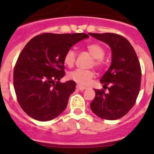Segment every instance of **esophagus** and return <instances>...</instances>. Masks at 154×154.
Listing matches in <instances>:
<instances>
[{"label": "esophagus", "mask_w": 154, "mask_h": 154, "mask_svg": "<svg viewBox=\"0 0 154 154\" xmlns=\"http://www.w3.org/2000/svg\"><path fill=\"white\" fill-rule=\"evenodd\" d=\"M77 89L80 90V91H83V90L86 89V87L83 86H80V85H77Z\"/></svg>", "instance_id": "34e87169"}]
</instances>
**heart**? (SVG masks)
<instances>
[{
    "mask_svg": "<svg viewBox=\"0 0 154 154\" xmlns=\"http://www.w3.org/2000/svg\"><path fill=\"white\" fill-rule=\"evenodd\" d=\"M86 49L88 53L94 57V62H92V65H94L97 67H101L103 63V58L105 55L104 48L100 44L93 43V44L88 45L86 46ZM76 57H77V54L74 50H68L64 56L65 64L67 65L68 67L74 66ZM94 74L92 71L78 68V69L71 71L68 74V78L78 84L85 86V85L88 84L90 80L94 77Z\"/></svg>",
    "mask_w": 154,
    "mask_h": 154,
    "instance_id": "heart-1",
    "label": "heart"
}]
</instances>
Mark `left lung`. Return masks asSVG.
<instances>
[{
    "instance_id": "obj_1",
    "label": "left lung",
    "mask_w": 154,
    "mask_h": 154,
    "mask_svg": "<svg viewBox=\"0 0 154 154\" xmlns=\"http://www.w3.org/2000/svg\"><path fill=\"white\" fill-rule=\"evenodd\" d=\"M90 35L109 45L112 63L100 79L104 89H94L95 97L90 104L93 112L106 120H116L125 116L134 106L141 86L142 70L134 48L122 35L111 32Z\"/></svg>"
}]
</instances>
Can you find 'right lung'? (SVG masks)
<instances>
[{
	"label": "right lung",
	"mask_w": 154,
	"mask_h": 154,
	"mask_svg": "<svg viewBox=\"0 0 154 154\" xmlns=\"http://www.w3.org/2000/svg\"><path fill=\"white\" fill-rule=\"evenodd\" d=\"M88 38L86 33H42L28 42L14 68L13 83L23 110L35 120L47 122L60 116L74 91L65 76L64 56L74 45Z\"/></svg>",
	"instance_id": "add662e5"
}]
</instances>
